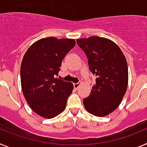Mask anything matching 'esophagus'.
Segmentation results:
<instances>
[{"instance_id":"esophagus-1","label":"esophagus","mask_w":147,"mask_h":147,"mask_svg":"<svg viewBox=\"0 0 147 147\" xmlns=\"http://www.w3.org/2000/svg\"><path fill=\"white\" fill-rule=\"evenodd\" d=\"M81 85V82H78V83H74V87L75 89H78V88L80 87V85Z\"/></svg>"}]
</instances>
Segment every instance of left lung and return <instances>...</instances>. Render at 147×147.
Returning <instances> with one entry per match:
<instances>
[{
    "instance_id": "left-lung-1",
    "label": "left lung",
    "mask_w": 147,
    "mask_h": 147,
    "mask_svg": "<svg viewBox=\"0 0 147 147\" xmlns=\"http://www.w3.org/2000/svg\"><path fill=\"white\" fill-rule=\"evenodd\" d=\"M88 58L90 71L96 76L89 96L83 104L90 113L105 116L119 107L126 93L128 67L126 58L115 42L93 36L76 40Z\"/></svg>"
}]
</instances>
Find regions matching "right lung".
<instances>
[{"label": "right lung", "instance_id": "right-lung-1", "mask_svg": "<svg viewBox=\"0 0 147 147\" xmlns=\"http://www.w3.org/2000/svg\"><path fill=\"white\" fill-rule=\"evenodd\" d=\"M75 43L73 39H40L23 57L20 67L22 90L30 107L42 117L54 118L65 108L74 85L56 76L62 59Z\"/></svg>", "mask_w": 147, "mask_h": 147}]
</instances>
